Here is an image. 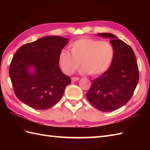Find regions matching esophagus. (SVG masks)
I'll return each mask as SVG.
<instances>
[{
    "instance_id": "1",
    "label": "esophagus",
    "mask_w": 150,
    "mask_h": 150,
    "mask_svg": "<svg viewBox=\"0 0 150 150\" xmlns=\"http://www.w3.org/2000/svg\"><path fill=\"white\" fill-rule=\"evenodd\" d=\"M79 79H79V77H72L71 78V81L72 82H76V81H78Z\"/></svg>"
}]
</instances>
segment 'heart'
I'll list each match as a JSON object with an SVG mask.
<instances>
[{
    "mask_svg": "<svg viewBox=\"0 0 150 150\" xmlns=\"http://www.w3.org/2000/svg\"><path fill=\"white\" fill-rule=\"evenodd\" d=\"M71 53L62 49L60 52L59 61L62 71L72 74L81 65L84 74L99 75L110 68L115 56V49L108 41L91 38H81L70 44Z\"/></svg>",
    "mask_w": 150,
    "mask_h": 150,
    "instance_id": "heart-1",
    "label": "heart"
}]
</instances>
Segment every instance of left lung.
I'll return each mask as SVG.
<instances>
[{"mask_svg": "<svg viewBox=\"0 0 150 150\" xmlns=\"http://www.w3.org/2000/svg\"><path fill=\"white\" fill-rule=\"evenodd\" d=\"M110 39L115 56L110 68L92 81L86 94L97 110L108 112L119 109L129 100L139 82V68L132 48L114 35L97 33Z\"/></svg>", "mask_w": 150, "mask_h": 150, "instance_id": "obj_1", "label": "left lung"}]
</instances>
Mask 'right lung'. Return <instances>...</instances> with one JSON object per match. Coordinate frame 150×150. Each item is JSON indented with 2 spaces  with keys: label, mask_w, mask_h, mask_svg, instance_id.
I'll return each instance as SVG.
<instances>
[{
  "label": "right lung",
  "mask_w": 150,
  "mask_h": 150,
  "mask_svg": "<svg viewBox=\"0 0 150 150\" xmlns=\"http://www.w3.org/2000/svg\"><path fill=\"white\" fill-rule=\"evenodd\" d=\"M69 39L42 37L21 46L13 57L9 76L15 95L35 110H46L62 98L71 82L59 67V55Z\"/></svg>",
  "instance_id": "1"
}]
</instances>
